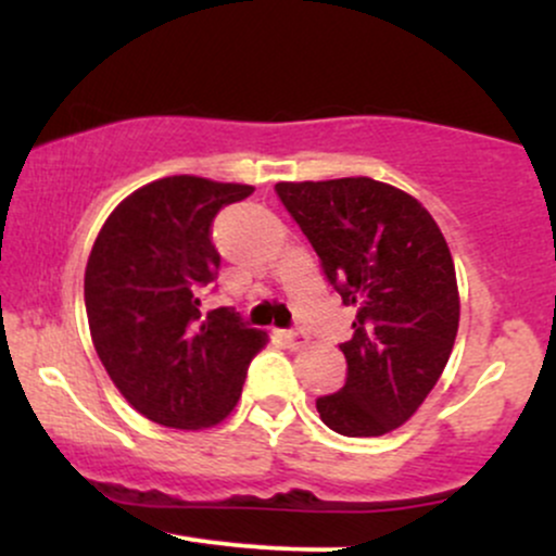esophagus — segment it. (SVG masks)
Here are the masks:
<instances>
[{
	"label": "esophagus",
	"instance_id": "obj_1",
	"mask_svg": "<svg viewBox=\"0 0 556 556\" xmlns=\"http://www.w3.org/2000/svg\"><path fill=\"white\" fill-rule=\"evenodd\" d=\"M282 340L287 342V348H292V350L305 348V344H308V337H305V331H300V329H285Z\"/></svg>",
	"mask_w": 556,
	"mask_h": 556
}]
</instances>
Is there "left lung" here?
Wrapping results in <instances>:
<instances>
[{
	"label": "left lung",
	"mask_w": 556,
	"mask_h": 556,
	"mask_svg": "<svg viewBox=\"0 0 556 556\" xmlns=\"http://www.w3.org/2000/svg\"><path fill=\"white\" fill-rule=\"evenodd\" d=\"M274 190L342 303L358 308L353 337L340 344L348 379L316 400L318 416L342 437L394 431L429 397L460 324L442 229L416 198L371 177L277 182Z\"/></svg>",
	"instance_id": "left-lung-1"
}]
</instances>
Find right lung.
Masks as SVG:
<instances>
[{
	"mask_svg": "<svg viewBox=\"0 0 556 556\" xmlns=\"http://www.w3.org/2000/svg\"><path fill=\"white\" fill-rule=\"evenodd\" d=\"M251 185L162 177L110 214L86 266L91 340L114 387L167 429L198 431L238 405L253 355L269 334L232 308L201 314L219 274L212 222Z\"/></svg>",
	"mask_w": 556,
	"mask_h": 556,
	"instance_id": "1",
	"label": "right lung"
}]
</instances>
